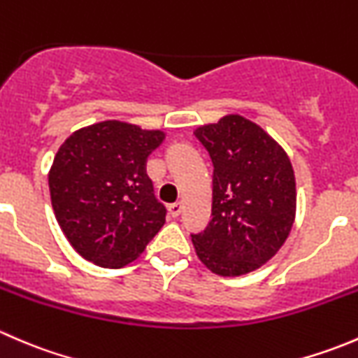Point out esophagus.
Wrapping results in <instances>:
<instances>
[{
	"label": "esophagus",
	"mask_w": 358,
	"mask_h": 358,
	"mask_svg": "<svg viewBox=\"0 0 358 358\" xmlns=\"http://www.w3.org/2000/svg\"><path fill=\"white\" fill-rule=\"evenodd\" d=\"M168 213L171 218H176V216H180V213H182V202H175V204H169L168 206Z\"/></svg>",
	"instance_id": "34e87169"
}]
</instances>
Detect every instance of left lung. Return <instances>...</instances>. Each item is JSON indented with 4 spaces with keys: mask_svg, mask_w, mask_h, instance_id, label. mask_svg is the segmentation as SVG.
Wrapping results in <instances>:
<instances>
[{
    "mask_svg": "<svg viewBox=\"0 0 358 358\" xmlns=\"http://www.w3.org/2000/svg\"><path fill=\"white\" fill-rule=\"evenodd\" d=\"M213 162L211 222L192 234L213 273L237 277L259 268L286 243L296 216L294 169L286 150L239 114L194 131Z\"/></svg>",
    "mask_w": 358,
    "mask_h": 358,
    "instance_id": "obj_1",
    "label": "left lung"
}]
</instances>
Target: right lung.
Masks as SVG:
<instances>
[{
    "label": "right lung",
    "instance_id": "obj_1",
    "mask_svg": "<svg viewBox=\"0 0 358 358\" xmlns=\"http://www.w3.org/2000/svg\"><path fill=\"white\" fill-rule=\"evenodd\" d=\"M161 129L102 121L78 129L60 145L48 173L55 218L85 259L121 268L138 258L166 222L154 197L147 157Z\"/></svg>",
    "mask_w": 358,
    "mask_h": 358
}]
</instances>
